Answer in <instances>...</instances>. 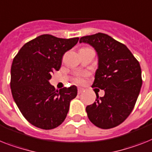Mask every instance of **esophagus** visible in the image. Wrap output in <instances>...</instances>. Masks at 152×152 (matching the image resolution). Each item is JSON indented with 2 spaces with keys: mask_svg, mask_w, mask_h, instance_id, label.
<instances>
[{
  "mask_svg": "<svg viewBox=\"0 0 152 152\" xmlns=\"http://www.w3.org/2000/svg\"><path fill=\"white\" fill-rule=\"evenodd\" d=\"M83 89L81 87H79L78 88V94H82L83 92Z\"/></svg>",
  "mask_w": 152,
  "mask_h": 152,
  "instance_id": "34e87169",
  "label": "esophagus"
}]
</instances>
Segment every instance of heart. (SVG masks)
<instances>
[{
	"label": "heart",
	"instance_id": "b5f03b06",
	"mask_svg": "<svg viewBox=\"0 0 152 152\" xmlns=\"http://www.w3.org/2000/svg\"><path fill=\"white\" fill-rule=\"evenodd\" d=\"M76 81L77 83H81L84 82L83 76H82V75H81V76H77V77H76Z\"/></svg>",
	"mask_w": 152,
	"mask_h": 152
}]
</instances>
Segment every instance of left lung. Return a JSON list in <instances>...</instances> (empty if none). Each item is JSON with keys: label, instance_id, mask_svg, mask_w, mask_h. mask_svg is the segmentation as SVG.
Wrapping results in <instances>:
<instances>
[{"label": "left lung", "instance_id": "1", "mask_svg": "<svg viewBox=\"0 0 152 152\" xmlns=\"http://www.w3.org/2000/svg\"><path fill=\"white\" fill-rule=\"evenodd\" d=\"M96 52L98 68L93 86L105 92L86 107L90 121L102 129L117 127L130 115L142 85L138 61L125 45L104 33L80 38Z\"/></svg>", "mask_w": 152, "mask_h": 152}]
</instances>
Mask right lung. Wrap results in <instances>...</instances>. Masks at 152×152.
<instances>
[{
  "label": "right lung",
  "mask_w": 152,
  "mask_h": 152,
  "mask_svg": "<svg viewBox=\"0 0 152 152\" xmlns=\"http://www.w3.org/2000/svg\"><path fill=\"white\" fill-rule=\"evenodd\" d=\"M78 41L79 38L42 35L24 45L14 58L11 94L22 115L32 125L50 130L66 119L77 88L72 86L57 90L49 80L52 74L60 69L65 52Z\"/></svg>",
  "instance_id": "1"
}]
</instances>
